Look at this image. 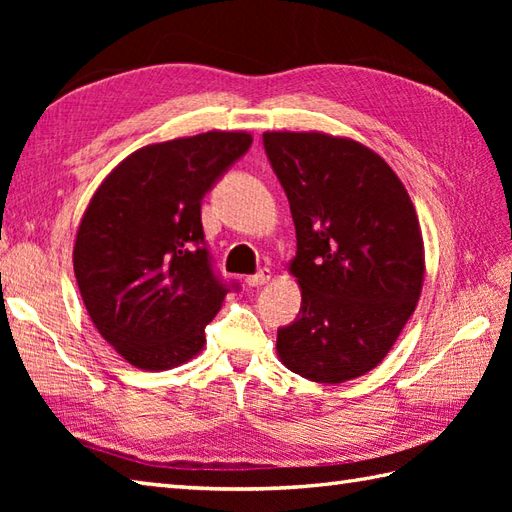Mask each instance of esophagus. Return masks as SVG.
Masks as SVG:
<instances>
[{
	"label": "esophagus",
	"instance_id": "34e87169",
	"mask_svg": "<svg viewBox=\"0 0 512 512\" xmlns=\"http://www.w3.org/2000/svg\"><path fill=\"white\" fill-rule=\"evenodd\" d=\"M268 281H270V270H268V268H262V270H259V273L246 277V286L257 288V286L268 284Z\"/></svg>",
	"mask_w": 512,
	"mask_h": 512
}]
</instances>
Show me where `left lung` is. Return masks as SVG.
<instances>
[{"label": "left lung", "instance_id": "obj_1", "mask_svg": "<svg viewBox=\"0 0 512 512\" xmlns=\"http://www.w3.org/2000/svg\"><path fill=\"white\" fill-rule=\"evenodd\" d=\"M297 228V319L277 330L290 372L336 385L374 369L416 310L424 250L409 193L356 140L266 132Z\"/></svg>", "mask_w": 512, "mask_h": 512}]
</instances>
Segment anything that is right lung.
Here are the masks:
<instances>
[{"mask_svg":"<svg viewBox=\"0 0 512 512\" xmlns=\"http://www.w3.org/2000/svg\"><path fill=\"white\" fill-rule=\"evenodd\" d=\"M244 132H206L125 158L94 193L74 244V275L96 330L149 372L198 354L237 281L217 273L202 200L250 149Z\"/></svg>","mask_w":512,"mask_h":512,"instance_id":"right-lung-1","label":"right lung"}]
</instances>
